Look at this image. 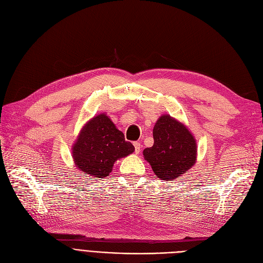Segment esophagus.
I'll return each instance as SVG.
<instances>
[{
	"label": "esophagus",
	"instance_id": "obj_1",
	"mask_svg": "<svg viewBox=\"0 0 263 263\" xmlns=\"http://www.w3.org/2000/svg\"><path fill=\"white\" fill-rule=\"evenodd\" d=\"M134 146H135V152L136 153H140V151H141V144H140V142H138V141H136V142H134Z\"/></svg>",
	"mask_w": 263,
	"mask_h": 263
}]
</instances>
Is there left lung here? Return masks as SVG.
<instances>
[{"label":"left lung","mask_w":263,"mask_h":263,"mask_svg":"<svg viewBox=\"0 0 263 263\" xmlns=\"http://www.w3.org/2000/svg\"><path fill=\"white\" fill-rule=\"evenodd\" d=\"M154 143L143 150L156 177L163 180H175L187 172L196 161V141L185 126L164 114L153 128Z\"/></svg>","instance_id":"8db88e82"}]
</instances>
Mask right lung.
Listing matches in <instances>:
<instances>
[{
  "label": "right lung",
  "mask_w": 263,
  "mask_h": 263,
  "mask_svg": "<svg viewBox=\"0 0 263 263\" xmlns=\"http://www.w3.org/2000/svg\"><path fill=\"white\" fill-rule=\"evenodd\" d=\"M134 151V145L125 140L124 134L108 115L101 113L83 126L73 144L72 156L84 174L103 178L110 175L115 162Z\"/></svg>",
  "instance_id": "right-lung-1"
}]
</instances>
